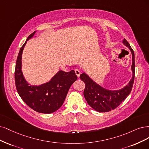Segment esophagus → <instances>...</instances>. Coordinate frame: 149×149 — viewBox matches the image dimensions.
Returning <instances> with one entry per match:
<instances>
[{"mask_svg": "<svg viewBox=\"0 0 149 149\" xmlns=\"http://www.w3.org/2000/svg\"><path fill=\"white\" fill-rule=\"evenodd\" d=\"M75 74L77 75V76L78 77H79L80 75V70L79 69H75Z\"/></svg>", "mask_w": 149, "mask_h": 149, "instance_id": "esophagus-1", "label": "esophagus"}]
</instances>
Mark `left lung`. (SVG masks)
Masks as SVG:
<instances>
[{
    "label": "left lung",
    "instance_id": "8db88e82",
    "mask_svg": "<svg viewBox=\"0 0 149 149\" xmlns=\"http://www.w3.org/2000/svg\"><path fill=\"white\" fill-rule=\"evenodd\" d=\"M123 43L131 51L132 59V79L125 87L119 90H108L96 83L87 74L84 72L80 75L81 80L85 84V88L84 91V97L90 106L97 111L108 112L114 109L126 98L131 92L135 77L134 52L126 39L123 40Z\"/></svg>",
    "mask_w": 149,
    "mask_h": 149
}]
</instances>
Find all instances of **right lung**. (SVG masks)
Segmentation results:
<instances>
[{
	"label": "right lung",
	"mask_w": 149,
	"mask_h": 149,
	"mask_svg": "<svg viewBox=\"0 0 149 149\" xmlns=\"http://www.w3.org/2000/svg\"><path fill=\"white\" fill-rule=\"evenodd\" d=\"M36 31L28 37L18 52L15 70L17 92L28 107L35 111L49 114L57 111L63 104L70 86L77 79L75 71L59 70L49 81L39 85H30L22 72V53L26 42L34 36Z\"/></svg>",
	"instance_id": "right-lung-1"
}]
</instances>
